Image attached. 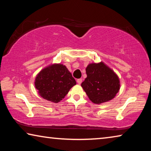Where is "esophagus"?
Instances as JSON below:
<instances>
[{"mask_svg": "<svg viewBox=\"0 0 151 151\" xmlns=\"http://www.w3.org/2000/svg\"><path fill=\"white\" fill-rule=\"evenodd\" d=\"M77 83L78 84V85H81V84L82 83V82H83V79L82 78H78V79H77Z\"/></svg>", "mask_w": 151, "mask_h": 151, "instance_id": "obj_1", "label": "esophagus"}]
</instances>
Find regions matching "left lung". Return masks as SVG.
Returning <instances> with one entry per match:
<instances>
[{
    "label": "left lung",
    "instance_id": "left-lung-1",
    "mask_svg": "<svg viewBox=\"0 0 151 151\" xmlns=\"http://www.w3.org/2000/svg\"><path fill=\"white\" fill-rule=\"evenodd\" d=\"M86 73L87 77L81 86L93 103L101 104L111 101L119 91L118 76L103 62L89 64Z\"/></svg>",
    "mask_w": 151,
    "mask_h": 151
}]
</instances>
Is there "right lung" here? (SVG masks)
I'll list each match as a JSON object with an SVG mask.
<instances>
[{"label":"right lung","mask_w":151,"mask_h":151,"mask_svg":"<svg viewBox=\"0 0 151 151\" xmlns=\"http://www.w3.org/2000/svg\"><path fill=\"white\" fill-rule=\"evenodd\" d=\"M76 84L75 79L66 66L54 64L45 68L38 74L35 85L43 99L58 103Z\"/></svg>","instance_id":"right-lung-1"}]
</instances>
